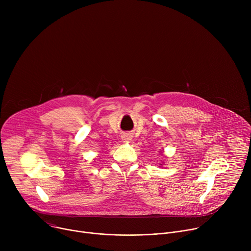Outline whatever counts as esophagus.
<instances>
[{
  "label": "esophagus",
  "mask_w": 251,
  "mask_h": 251,
  "mask_svg": "<svg viewBox=\"0 0 251 251\" xmlns=\"http://www.w3.org/2000/svg\"><path fill=\"white\" fill-rule=\"evenodd\" d=\"M122 140L125 143H129L132 140V136L130 134H128V133H125V134L122 135Z\"/></svg>",
  "instance_id": "esophagus-1"
}]
</instances>
